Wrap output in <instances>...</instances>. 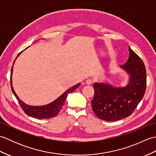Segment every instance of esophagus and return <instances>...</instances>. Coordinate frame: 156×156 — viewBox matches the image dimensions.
Instances as JSON below:
<instances>
[{
	"label": "esophagus",
	"mask_w": 156,
	"mask_h": 156,
	"mask_svg": "<svg viewBox=\"0 0 156 156\" xmlns=\"http://www.w3.org/2000/svg\"><path fill=\"white\" fill-rule=\"evenodd\" d=\"M92 83V81L90 80V79H88V80H86V84L87 85H91Z\"/></svg>",
	"instance_id": "esophagus-1"
}]
</instances>
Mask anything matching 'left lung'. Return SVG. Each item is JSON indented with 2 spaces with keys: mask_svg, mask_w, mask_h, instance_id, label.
<instances>
[{
  "mask_svg": "<svg viewBox=\"0 0 156 156\" xmlns=\"http://www.w3.org/2000/svg\"><path fill=\"white\" fill-rule=\"evenodd\" d=\"M127 62L121 69L127 73L125 87H114L108 82H95L92 111L107 121H119L129 117L143 98L146 89V69L141 59L129 47Z\"/></svg>",
  "mask_w": 156,
  "mask_h": 156,
  "instance_id": "obj_1",
  "label": "left lung"
}]
</instances>
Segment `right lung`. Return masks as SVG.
Wrapping results in <instances>:
<instances>
[{
    "label": "right lung",
    "instance_id": "obj_1",
    "mask_svg": "<svg viewBox=\"0 0 156 156\" xmlns=\"http://www.w3.org/2000/svg\"><path fill=\"white\" fill-rule=\"evenodd\" d=\"M22 52L23 51L19 53L18 55L16 56V59L19 57ZM15 60L14 61V62H13V65L15 64ZM12 70H13V66H12L11 72V90H12V93L14 94L15 97L16 98V99H17L19 103L20 104V105H21L23 111H24L27 115L35 119H49V118L55 117V116L59 113V112L60 111V109L62 108L63 106H64L66 99L67 98L68 94L72 93L73 91L75 90L80 85V83H78V84H76L74 86V87H71L70 88H69L68 90H67L65 92H64V93H63L60 97L56 99V100L50 102V103H49L48 105H43V106H30L25 104L24 102H23L21 99L18 97V96L16 95L15 91L14 90V88H13V87H12Z\"/></svg>",
    "mask_w": 156,
    "mask_h": 156
}]
</instances>
